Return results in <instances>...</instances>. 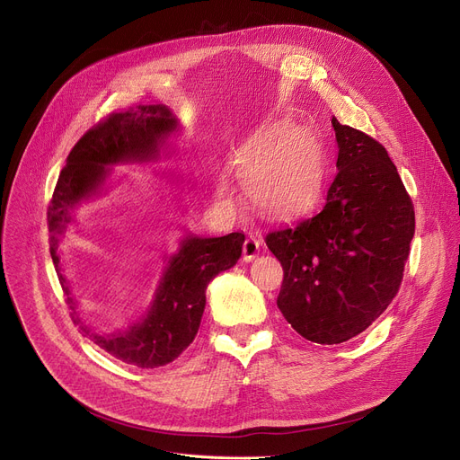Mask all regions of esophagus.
<instances>
[{
	"mask_svg": "<svg viewBox=\"0 0 460 460\" xmlns=\"http://www.w3.org/2000/svg\"><path fill=\"white\" fill-rule=\"evenodd\" d=\"M259 246H261V243H259L255 236H248L244 240V246H243V259L244 261L255 259V255L259 253Z\"/></svg>",
	"mask_w": 460,
	"mask_h": 460,
	"instance_id": "34e87169",
	"label": "esophagus"
}]
</instances>
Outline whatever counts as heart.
I'll return each mask as SVG.
<instances>
[{
    "label": "heart",
    "instance_id": "b5f03b06",
    "mask_svg": "<svg viewBox=\"0 0 460 460\" xmlns=\"http://www.w3.org/2000/svg\"><path fill=\"white\" fill-rule=\"evenodd\" d=\"M236 173L253 207L270 220H288L317 201L324 155L307 130L279 123L252 139L236 156ZM220 184V191H226Z\"/></svg>",
    "mask_w": 460,
    "mask_h": 460
}]
</instances>
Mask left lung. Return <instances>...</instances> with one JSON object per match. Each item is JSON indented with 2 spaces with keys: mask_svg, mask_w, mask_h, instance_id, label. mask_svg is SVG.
<instances>
[{
  "mask_svg": "<svg viewBox=\"0 0 460 460\" xmlns=\"http://www.w3.org/2000/svg\"><path fill=\"white\" fill-rule=\"evenodd\" d=\"M337 175L323 210L267 234L283 267L278 307L307 341L337 345L369 328L399 293L414 205L382 145L332 119Z\"/></svg>",
  "mask_w": 460,
  "mask_h": 460,
  "instance_id": "left-lung-1",
  "label": "left lung"
}]
</instances>
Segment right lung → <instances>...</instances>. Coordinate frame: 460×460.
I'll return each mask as SVG.
<instances>
[{
  "label": "right lung",
  "instance_id": "add662e5",
  "mask_svg": "<svg viewBox=\"0 0 460 460\" xmlns=\"http://www.w3.org/2000/svg\"><path fill=\"white\" fill-rule=\"evenodd\" d=\"M177 127L175 115L162 104L110 113L72 147L48 207L50 255L72 309V321L80 324L94 345L141 369L162 367L190 347L201 324L207 285L220 272L234 267L243 253L244 233H229L216 238L188 234L179 252L169 257L147 315H143L128 330L111 333L94 332L80 321L76 300L70 296L68 281L61 274L58 248L66 224L72 222L70 210L101 193L108 177V169L104 167L158 160L165 139Z\"/></svg>",
  "mask_w": 460,
  "mask_h": 460
}]
</instances>
